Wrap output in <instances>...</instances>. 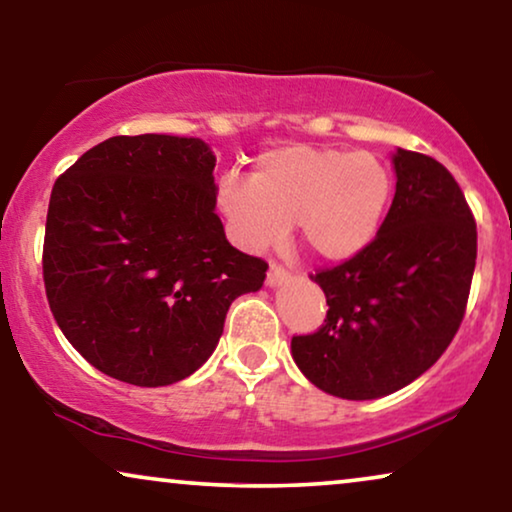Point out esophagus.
<instances>
[{
	"label": "esophagus",
	"instance_id": "obj_1",
	"mask_svg": "<svg viewBox=\"0 0 512 512\" xmlns=\"http://www.w3.org/2000/svg\"><path fill=\"white\" fill-rule=\"evenodd\" d=\"M291 279V272L284 270L282 265H270L268 270V286L270 289H275V286H282Z\"/></svg>",
	"mask_w": 512,
	"mask_h": 512
}]
</instances>
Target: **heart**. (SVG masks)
Returning <instances> with one entry per match:
<instances>
[{
    "mask_svg": "<svg viewBox=\"0 0 512 512\" xmlns=\"http://www.w3.org/2000/svg\"><path fill=\"white\" fill-rule=\"evenodd\" d=\"M394 188L389 165L373 153L293 144L265 151L254 177L223 174L219 207L251 251L279 244L298 223L314 256L342 263L380 235Z\"/></svg>",
    "mask_w": 512,
    "mask_h": 512,
    "instance_id": "b5f03b06",
    "label": "heart"
}]
</instances>
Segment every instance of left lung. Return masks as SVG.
<instances>
[{"label": "left lung", "mask_w": 512, "mask_h": 512, "mask_svg": "<svg viewBox=\"0 0 512 512\" xmlns=\"http://www.w3.org/2000/svg\"><path fill=\"white\" fill-rule=\"evenodd\" d=\"M396 193L380 235L359 256L312 279L324 326L291 354L314 387L373 401L408 387L450 345L464 319L478 256L475 219L438 160L396 149Z\"/></svg>", "instance_id": "left-lung-1"}]
</instances>
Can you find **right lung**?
I'll list each match as a JSON object with an SVG mask.
<instances>
[{
  "label": "right lung",
  "mask_w": 512,
  "mask_h": 512,
  "mask_svg": "<svg viewBox=\"0 0 512 512\" xmlns=\"http://www.w3.org/2000/svg\"><path fill=\"white\" fill-rule=\"evenodd\" d=\"M216 156L198 137H109L55 181L44 284L90 366L135 387L193 375L228 307L265 282L216 216Z\"/></svg>",
  "instance_id": "1"
}]
</instances>
